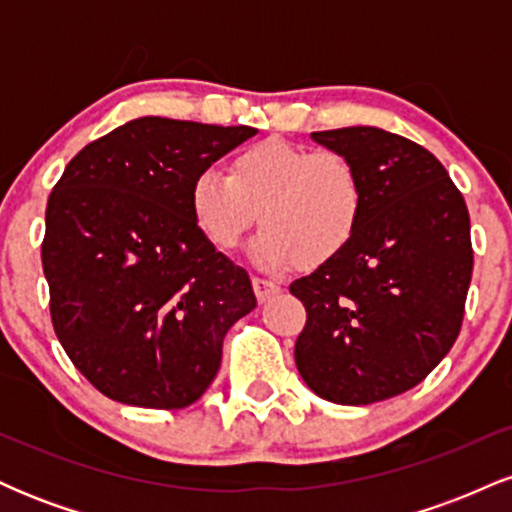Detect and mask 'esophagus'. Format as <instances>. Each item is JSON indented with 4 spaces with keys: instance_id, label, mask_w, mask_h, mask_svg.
<instances>
[{
    "instance_id": "34e87169",
    "label": "esophagus",
    "mask_w": 512,
    "mask_h": 512,
    "mask_svg": "<svg viewBox=\"0 0 512 512\" xmlns=\"http://www.w3.org/2000/svg\"><path fill=\"white\" fill-rule=\"evenodd\" d=\"M252 289H255L257 301L264 303V301H269L274 293H279V284H276V281L262 279V276H255V279H252Z\"/></svg>"
}]
</instances>
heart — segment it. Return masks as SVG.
I'll list each match as a JSON object with an SVG mask.
<instances>
[{"mask_svg": "<svg viewBox=\"0 0 512 512\" xmlns=\"http://www.w3.org/2000/svg\"><path fill=\"white\" fill-rule=\"evenodd\" d=\"M366 209L361 170L342 151L272 137L245 146L228 175L202 170L190 185V214L204 238L233 252L260 219L252 257L269 272L325 267L354 243Z\"/></svg>", "mask_w": 512, "mask_h": 512, "instance_id": "obj_1", "label": "heart"}]
</instances>
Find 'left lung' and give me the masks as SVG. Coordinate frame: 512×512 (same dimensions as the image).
I'll return each mask as SVG.
<instances>
[{"label": "left lung", "instance_id": "obj_1", "mask_svg": "<svg viewBox=\"0 0 512 512\" xmlns=\"http://www.w3.org/2000/svg\"><path fill=\"white\" fill-rule=\"evenodd\" d=\"M313 139L356 163L366 209L349 250L289 286L308 313L296 366L327 402H383L419 385L460 334L469 211L443 163L399 134L344 127Z\"/></svg>", "mask_w": 512, "mask_h": 512}]
</instances>
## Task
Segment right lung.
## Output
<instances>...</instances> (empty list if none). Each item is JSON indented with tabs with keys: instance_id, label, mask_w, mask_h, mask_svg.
Masks as SVG:
<instances>
[{
	"instance_id": "1",
	"label": "right lung",
	"mask_w": 512,
	"mask_h": 512,
	"mask_svg": "<svg viewBox=\"0 0 512 512\" xmlns=\"http://www.w3.org/2000/svg\"><path fill=\"white\" fill-rule=\"evenodd\" d=\"M255 127L139 117L76 154L50 192L43 272L57 339L115 402L190 407L223 337L257 305L250 276L190 214V185Z\"/></svg>"
}]
</instances>
